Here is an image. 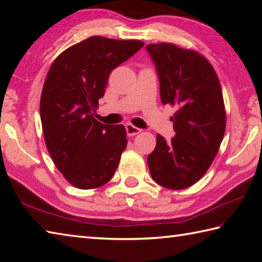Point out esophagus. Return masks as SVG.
<instances>
[{
	"mask_svg": "<svg viewBox=\"0 0 262 262\" xmlns=\"http://www.w3.org/2000/svg\"><path fill=\"white\" fill-rule=\"evenodd\" d=\"M126 132H127V135L128 136H134V135L139 134V133H141V129H140V128L135 127V126H133L132 123H127V125H126Z\"/></svg>",
	"mask_w": 262,
	"mask_h": 262,
	"instance_id": "esophagus-1",
	"label": "esophagus"
}]
</instances>
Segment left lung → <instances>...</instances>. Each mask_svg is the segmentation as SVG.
Instances as JSON below:
<instances>
[{"instance_id":"8db88e82","label":"left lung","mask_w":262,"mask_h":262,"mask_svg":"<svg viewBox=\"0 0 262 262\" xmlns=\"http://www.w3.org/2000/svg\"><path fill=\"white\" fill-rule=\"evenodd\" d=\"M156 67L163 105L176 106L174 137L157 135L148 156L152 179L170 189L200 180L219 151L225 132V110L219 77L206 57L172 43L145 46Z\"/></svg>"}]
</instances>
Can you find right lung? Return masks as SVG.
Wrapping results in <instances>:
<instances>
[{
  "mask_svg": "<svg viewBox=\"0 0 262 262\" xmlns=\"http://www.w3.org/2000/svg\"><path fill=\"white\" fill-rule=\"evenodd\" d=\"M144 43L90 37L56 57L43 84L40 119L46 147L66 179L81 189L112 179L127 147L122 125L94 118L111 72Z\"/></svg>",
  "mask_w": 262,
  "mask_h": 262,
  "instance_id": "add662e5",
  "label": "right lung"
}]
</instances>
